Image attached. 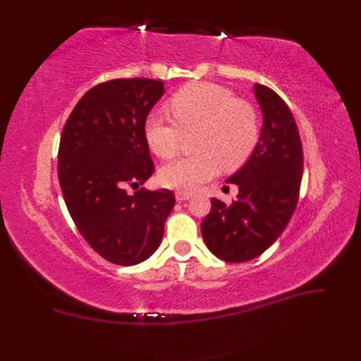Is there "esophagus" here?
Wrapping results in <instances>:
<instances>
[{"instance_id":"obj_1","label":"esophagus","mask_w":361,"mask_h":361,"mask_svg":"<svg viewBox=\"0 0 361 361\" xmlns=\"http://www.w3.org/2000/svg\"><path fill=\"white\" fill-rule=\"evenodd\" d=\"M192 197L191 192H185V191H176V200L183 202V200H190Z\"/></svg>"}]
</instances>
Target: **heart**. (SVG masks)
I'll return each instance as SVG.
<instances>
[{"label": "heart", "mask_w": 361, "mask_h": 361, "mask_svg": "<svg viewBox=\"0 0 361 361\" xmlns=\"http://www.w3.org/2000/svg\"><path fill=\"white\" fill-rule=\"evenodd\" d=\"M174 117L154 113L146 118L145 135L158 157L170 158L183 137L197 133L192 147L197 154L179 157L159 171L169 188L191 192L220 170H233L248 159L259 141V117L255 106L212 82H191L170 99Z\"/></svg>", "instance_id": "heart-1"}]
</instances>
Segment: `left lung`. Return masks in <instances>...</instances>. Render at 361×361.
I'll return each mask as SVG.
<instances>
[{
    "label": "left lung",
    "mask_w": 361,
    "mask_h": 361,
    "mask_svg": "<svg viewBox=\"0 0 361 361\" xmlns=\"http://www.w3.org/2000/svg\"><path fill=\"white\" fill-rule=\"evenodd\" d=\"M255 94L264 114L260 138L226 180L238 187V199H212L202 221L207 248L232 264L255 259L277 241L297 207L302 176V145L289 106L267 85L255 84Z\"/></svg>",
    "instance_id": "obj_1"
}]
</instances>
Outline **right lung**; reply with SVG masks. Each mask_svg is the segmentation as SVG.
<instances>
[{"label":"right lung","instance_id":"1","mask_svg":"<svg viewBox=\"0 0 361 361\" xmlns=\"http://www.w3.org/2000/svg\"><path fill=\"white\" fill-rule=\"evenodd\" d=\"M164 82L118 78L94 85L63 128L59 180L82 238L97 255L130 267L155 253L174 206L170 190L138 188L155 171L145 123Z\"/></svg>","mask_w":361,"mask_h":361}]
</instances>
